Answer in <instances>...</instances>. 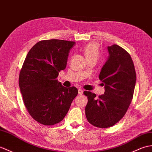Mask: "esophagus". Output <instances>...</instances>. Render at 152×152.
<instances>
[{"instance_id":"esophagus-1","label":"esophagus","mask_w":152,"mask_h":152,"mask_svg":"<svg viewBox=\"0 0 152 152\" xmlns=\"http://www.w3.org/2000/svg\"><path fill=\"white\" fill-rule=\"evenodd\" d=\"M83 93V91L82 89H78V94H82Z\"/></svg>"}]
</instances>
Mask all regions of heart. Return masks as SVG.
<instances>
[{"instance_id":"b5f03b06","label":"heart","mask_w":152,"mask_h":152,"mask_svg":"<svg viewBox=\"0 0 152 152\" xmlns=\"http://www.w3.org/2000/svg\"><path fill=\"white\" fill-rule=\"evenodd\" d=\"M83 52L87 59H97L99 54V46L96 43H90L85 46Z\"/></svg>"}]
</instances>
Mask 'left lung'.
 Wrapping results in <instances>:
<instances>
[{
    "label": "left lung",
    "mask_w": 152,
    "mask_h": 152,
    "mask_svg": "<svg viewBox=\"0 0 152 152\" xmlns=\"http://www.w3.org/2000/svg\"><path fill=\"white\" fill-rule=\"evenodd\" d=\"M109 56L102 66L99 79L105 92L96 98L90 91H84L88 102L86 115L88 122L100 128L116 124L131 104L136 83V72L131 56L117 45L107 47Z\"/></svg>",
    "instance_id": "obj_1"
}]
</instances>
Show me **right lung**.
Returning a JSON list of instances; mask_svg holds the SVG:
<instances>
[{
    "label": "right lung",
    "instance_id": "add662e5",
    "mask_svg": "<svg viewBox=\"0 0 152 152\" xmlns=\"http://www.w3.org/2000/svg\"><path fill=\"white\" fill-rule=\"evenodd\" d=\"M75 45L59 39L39 41L24 60L19 78L20 93L29 114L41 124L61 122L78 93L75 87H65L57 80Z\"/></svg>",
    "mask_w": 152,
    "mask_h": 152
}]
</instances>
